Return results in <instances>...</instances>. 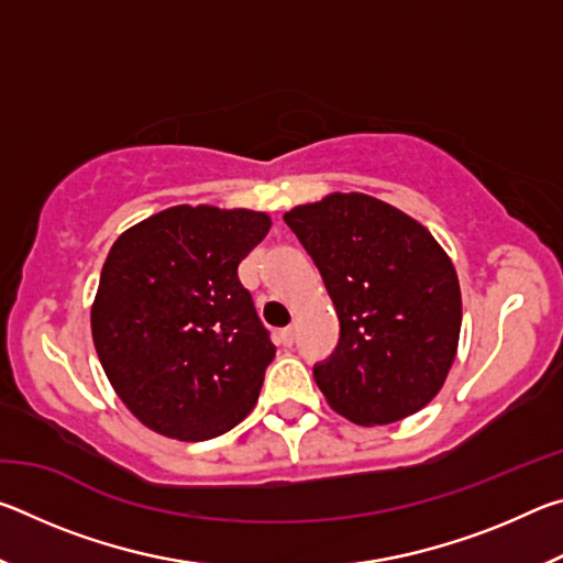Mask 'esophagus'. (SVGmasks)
I'll list each match as a JSON object with an SVG mask.
<instances>
[{
  "mask_svg": "<svg viewBox=\"0 0 563 563\" xmlns=\"http://www.w3.org/2000/svg\"><path fill=\"white\" fill-rule=\"evenodd\" d=\"M280 342H283L285 347H290V345H292V342H295V328H292V325H288V328H283V330H280Z\"/></svg>",
  "mask_w": 563,
  "mask_h": 563,
  "instance_id": "1",
  "label": "esophagus"
}]
</instances>
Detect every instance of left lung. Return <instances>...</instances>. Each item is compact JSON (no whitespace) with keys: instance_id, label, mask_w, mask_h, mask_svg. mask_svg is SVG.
<instances>
[{"instance_id":"8db88e82","label":"left lung","mask_w":563,"mask_h":563,"mask_svg":"<svg viewBox=\"0 0 563 563\" xmlns=\"http://www.w3.org/2000/svg\"><path fill=\"white\" fill-rule=\"evenodd\" d=\"M318 265L340 320L312 375L330 407L389 424L440 393L462 328L454 265L424 225L362 194H332L283 216Z\"/></svg>"}]
</instances>
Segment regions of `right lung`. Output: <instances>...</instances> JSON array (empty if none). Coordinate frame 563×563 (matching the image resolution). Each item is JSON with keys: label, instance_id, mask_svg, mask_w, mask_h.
Listing matches in <instances>:
<instances>
[{"label": "right lung", "instance_id": "obj_1", "mask_svg": "<svg viewBox=\"0 0 563 563\" xmlns=\"http://www.w3.org/2000/svg\"><path fill=\"white\" fill-rule=\"evenodd\" d=\"M268 231L265 213L176 206L109 251L93 345L121 402L154 432L203 442L258 402L275 345L238 265Z\"/></svg>", "mask_w": 563, "mask_h": 563}]
</instances>
